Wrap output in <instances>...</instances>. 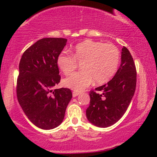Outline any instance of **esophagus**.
I'll use <instances>...</instances> for the list:
<instances>
[{
  "mask_svg": "<svg viewBox=\"0 0 157 157\" xmlns=\"http://www.w3.org/2000/svg\"><path fill=\"white\" fill-rule=\"evenodd\" d=\"M79 94H80V93L77 92V91H73V93H72V95H73V97H75L78 96Z\"/></svg>",
  "mask_w": 157,
  "mask_h": 157,
  "instance_id": "1",
  "label": "esophagus"
}]
</instances>
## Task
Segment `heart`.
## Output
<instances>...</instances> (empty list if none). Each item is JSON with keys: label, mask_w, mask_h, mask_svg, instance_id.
Here are the masks:
<instances>
[{"label": "heart", "mask_w": 157, "mask_h": 157, "mask_svg": "<svg viewBox=\"0 0 157 157\" xmlns=\"http://www.w3.org/2000/svg\"><path fill=\"white\" fill-rule=\"evenodd\" d=\"M120 62L119 48L112 44L86 40L77 44L71 55L61 53L57 63L65 75L72 73L80 63L81 70L63 80L65 86L80 92L94 82L101 85L109 82L117 71Z\"/></svg>", "instance_id": "1"}]
</instances>
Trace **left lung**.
Instances as JSON below:
<instances>
[{"instance_id": "left-lung-1", "label": "left lung", "mask_w": 157, "mask_h": 157, "mask_svg": "<svg viewBox=\"0 0 157 157\" xmlns=\"http://www.w3.org/2000/svg\"><path fill=\"white\" fill-rule=\"evenodd\" d=\"M136 70L130 52L122 48L121 64L116 75L107 84L90 91V105L86 117L94 125L106 128L123 116L134 96Z\"/></svg>"}]
</instances>
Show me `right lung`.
<instances>
[{"label": "right lung", "instance_id": "1", "mask_svg": "<svg viewBox=\"0 0 157 157\" xmlns=\"http://www.w3.org/2000/svg\"><path fill=\"white\" fill-rule=\"evenodd\" d=\"M66 42L60 37L39 40L23 52L19 63L17 100L29 120L45 130L63 122L72 97L69 89H53L60 81L57 60Z\"/></svg>", "mask_w": 157, "mask_h": 157}]
</instances>
